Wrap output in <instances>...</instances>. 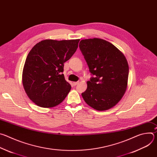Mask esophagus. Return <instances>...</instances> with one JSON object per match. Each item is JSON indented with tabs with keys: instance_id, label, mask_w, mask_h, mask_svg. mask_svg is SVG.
<instances>
[{
	"instance_id": "obj_1",
	"label": "esophagus",
	"mask_w": 157,
	"mask_h": 157,
	"mask_svg": "<svg viewBox=\"0 0 157 157\" xmlns=\"http://www.w3.org/2000/svg\"><path fill=\"white\" fill-rule=\"evenodd\" d=\"M78 83H79V81H77V82H73V85H74V86L77 85Z\"/></svg>"
}]
</instances>
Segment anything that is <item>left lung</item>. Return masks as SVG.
Returning <instances> with one entry per match:
<instances>
[{
    "label": "left lung",
    "instance_id": "left-lung-1",
    "mask_svg": "<svg viewBox=\"0 0 157 157\" xmlns=\"http://www.w3.org/2000/svg\"><path fill=\"white\" fill-rule=\"evenodd\" d=\"M79 47L93 75L81 94L84 101L98 110L113 107L127 89L128 65L125 56L114 44L100 38L82 40Z\"/></svg>",
    "mask_w": 157,
    "mask_h": 157
}]
</instances>
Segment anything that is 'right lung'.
<instances>
[{
    "instance_id": "obj_1",
    "label": "right lung",
    "mask_w": 157,
    "mask_h": 157,
    "mask_svg": "<svg viewBox=\"0 0 157 157\" xmlns=\"http://www.w3.org/2000/svg\"><path fill=\"white\" fill-rule=\"evenodd\" d=\"M79 40H45L36 43L25 60L22 82L29 98L41 107L60 104L71 86L64 75V63L76 52Z\"/></svg>"
}]
</instances>
